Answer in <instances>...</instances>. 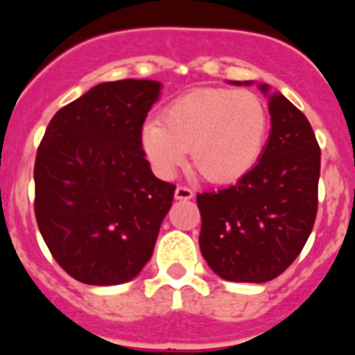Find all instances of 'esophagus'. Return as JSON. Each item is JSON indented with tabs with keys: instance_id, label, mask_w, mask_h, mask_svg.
<instances>
[{
	"instance_id": "34e87169",
	"label": "esophagus",
	"mask_w": 355,
	"mask_h": 355,
	"mask_svg": "<svg viewBox=\"0 0 355 355\" xmlns=\"http://www.w3.org/2000/svg\"><path fill=\"white\" fill-rule=\"evenodd\" d=\"M175 199H180V200H188V199H192L193 197V190L192 188H188V187H183V184H180V187L175 188Z\"/></svg>"
}]
</instances>
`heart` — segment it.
I'll list each match as a JSON object with an SVG mask.
<instances>
[{"label":"heart","mask_w":355,"mask_h":355,"mask_svg":"<svg viewBox=\"0 0 355 355\" xmlns=\"http://www.w3.org/2000/svg\"><path fill=\"white\" fill-rule=\"evenodd\" d=\"M163 122L142 128V146L162 175L174 174L192 153L196 171L211 183H229L256 165L265 147L268 115L249 90L200 89L178 97Z\"/></svg>","instance_id":"obj_1"}]
</instances>
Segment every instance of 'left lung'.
<instances>
[{
  "label": "left lung",
  "instance_id": "left-lung-1",
  "mask_svg": "<svg viewBox=\"0 0 355 355\" xmlns=\"http://www.w3.org/2000/svg\"><path fill=\"white\" fill-rule=\"evenodd\" d=\"M259 89L272 117L259 162L233 187L197 193L202 258L236 283L283 274L306 245L318 209L320 146L311 124L283 94Z\"/></svg>",
  "mask_w": 355,
  "mask_h": 355
}]
</instances>
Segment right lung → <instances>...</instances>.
Wrapping results in <instances>:
<instances>
[{"label":"right lung","mask_w":355,"mask_h":355,"mask_svg":"<svg viewBox=\"0 0 355 355\" xmlns=\"http://www.w3.org/2000/svg\"><path fill=\"white\" fill-rule=\"evenodd\" d=\"M153 80L96 85L60 108L37 149L35 218L71 277L110 286L131 281L153 256L175 184L150 172L142 149Z\"/></svg>","instance_id":"obj_1"}]
</instances>
